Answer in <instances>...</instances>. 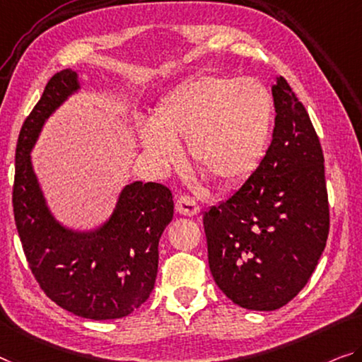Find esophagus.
<instances>
[{
	"instance_id": "1",
	"label": "esophagus",
	"mask_w": 362,
	"mask_h": 362,
	"mask_svg": "<svg viewBox=\"0 0 362 362\" xmlns=\"http://www.w3.org/2000/svg\"><path fill=\"white\" fill-rule=\"evenodd\" d=\"M176 210L180 212L181 215H186V216H196L199 215L200 209L196 200L189 196H181L177 197L176 200Z\"/></svg>"
}]
</instances>
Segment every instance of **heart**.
<instances>
[{"label":"heart","instance_id":"1","mask_svg":"<svg viewBox=\"0 0 362 362\" xmlns=\"http://www.w3.org/2000/svg\"><path fill=\"white\" fill-rule=\"evenodd\" d=\"M272 111L270 93L259 81L202 74L158 103L153 124L139 127V139L158 166L177 162V142L186 141L197 168L220 185H235L262 160Z\"/></svg>","mask_w":362,"mask_h":362}]
</instances>
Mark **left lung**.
<instances>
[{"label": "left lung", "instance_id": "1", "mask_svg": "<svg viewBox=\"0 0 362 362\" xmlns=\"http://www.w3.org/2000/svg\"><path fill=\"white\" fill-rule=\"evenodd\" d=\"M272 95L276 116L265 157L204 214L214 280L251 310L280 309L303 290L330 228L324 153L308 111L281 76Z\"/></svg>", "mask_w": 362, "mask_h": 362}]
</instances>
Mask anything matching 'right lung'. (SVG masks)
Masks as SVG:
<instances>
[{
    "mask_svg": "<svg viewBox=\"0 0 362 362\" xmlns=\"http://www.w3.org/2000/svg\"><path fill=\"white\" fill-rule=\"evenodd\" d=\"M81 88L76 71L57 72L22 124L16 147L14 220L27 262L52 301L93 320L121 319L147 301L158 270V241L173 218V196L158 182L121 191L102 226L74 231L49 212L30 152L45 121Z\"/></svg>",
    "mask_w": 362,
    "mask_h": 362,
    "instance_id": "add662e5",
    "label": "right lung"
}]
</instances>
